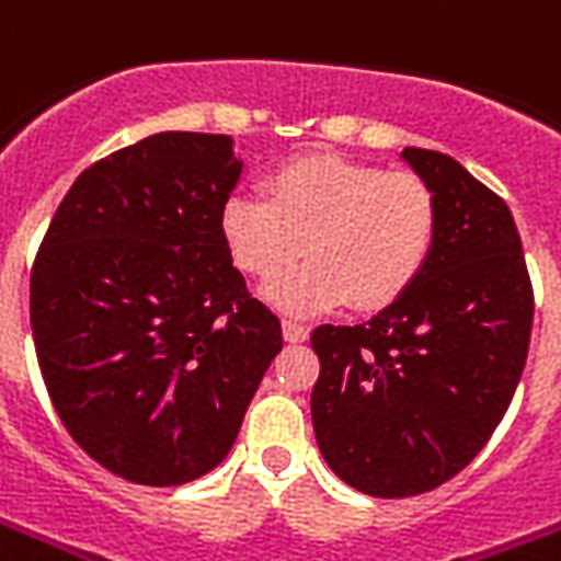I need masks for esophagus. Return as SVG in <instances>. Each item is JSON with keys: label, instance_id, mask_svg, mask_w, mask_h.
I'll list each match as a JSON object with an SVG mask.
<instances>
[{"label": "esophagus", "instance_id": "34e87169", "mask_svg": "<svg viewBox=\"0 0 561 561\" xmlns=\"http://www.w3.org/2000/svg\"><path fill=\"white\" fill-rule=\"evenodd\" d=\"M282 334H285V341H288V344H304V341L310 337V329H307L304 322L285 319V322H282Z\"/></svg>", "mask_w": 561, "mask_h": 561}]
</instances>
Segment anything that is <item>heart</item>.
Instances as JSON below:
<instances>
[{"mask_svg": "<svg viewBox=\"0 0 561 561\" xmlns=\"http://www.w3.org/2000/svg\"><path fill=\"white\" fill-rule=\"evenodd\" d=\"M439 232L436 193L424 178L346 156H297L266 178V196L232 193L220 236L232 264L273 279L300 251L310 261L266 285L285 312L353 304L383 310L424 273Z\"/></svg>", "mask_w": 561, "mask_h": 561, "instance_id": "b5f03b06", "label": "heart"}]
</instances>
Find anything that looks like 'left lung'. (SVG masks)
<instances>
[{
  "mask_svg": "<svg viewBox=\"0 0 561 561\" xmlns=\"http://www.w3.org/2000/svg\"><path fill=\"white\" fill-rule=\"evenodd\" d=\"M436 193L424 273L362 325H319V451L362 494L439 489L485 448L528 359L535 291L506 202L451 156L405 147Z\"/></svg>",
  "mask_w": 561,
  "mask_h": 561,
  "instance_id": "left-lung-1",
  "label": "left lung"
}]
</instances>
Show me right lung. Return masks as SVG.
Wrapping results in <instances>:
<instances>
[{
	"mask_svg": "<svg viewBox=\"0 0 561 561\" xmlns=\"http://www.w3.org/2000/svg\"><path fill=\"white\" fill-rule=\"evenodd\" d=\"M239 178L232 137H144L76 178L33 264L30 325L55 411L137 485L215 470L282 350L279 319L220 236Z\"/></svg>",
	"mask_w": 561,
	"mask_h": 561,
	"instance_id": "right-lung-1",
	"label": "right lung"
}]
</instances>
